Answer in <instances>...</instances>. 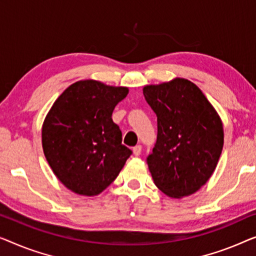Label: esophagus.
<instances>
[{"label":"esophagus","mask_w":256,"mask_h":256,"mask_svg":"<svg viewBox=\"0 0 256 256\" xmlns=\"http://www.w3.org/2000/svg\"><path fill=\"white\" fill-rule=\"evenodd\" d=\"M142 145H136V146H134L132 148V150H133V154H134L136 156H140V153H142Z\"/></svg>","instance_id":"esophagus-1"}]
</instances>
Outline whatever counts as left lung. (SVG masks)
Masks as SVG:
<instances>
[{"label": "left lung", "mask_w": 256, "mask_h": 256, "mask_svg": "<svg viewBox=\"0 0 256 256\" xmlns=\"http://www.w3.org/2000/svg\"><path fill=\"white\" fill-rule=\"evenodd\" d=\"M142 92L158 117L156 142L147 156L153 181L172 198L192 195L211 178L220 158V117L186 78L145 86Z\"/></svg>", "instance_id": "8db88e82"}]
</instances>
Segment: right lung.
<instances>
[{
    "label": "right lung",
    "mask_w": 256,
    "mask_h": 256,
    "mask_svg": "<svg viewBox=\"0 0 256 256\" xmlns=\"http://www.w3.org/2000/svg\"><path fill=\"white\" fill-rule=\"evenodd\" d=\"M126 87L82 80L58 97L42 130V150L53 172L75 194L96 196L117 178L132 154L114 123Z\"/></svg>",
    "instance_id": "add662e5"
}]
</instances>
